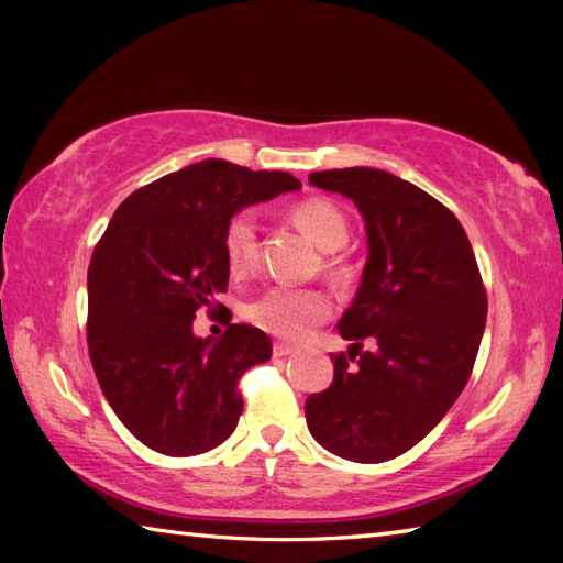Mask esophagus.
I'll list each match as a JSON object with an SVG mask.
<instances>
[{"instance_id": "esophagus-1", "label": "esophagus", "mask_w": 563, "mask_h": 563, "mask_svg": "<svg viewBox=\"0 0 563 563\" xmlns=\"http://www.w3.org/2000/svg\"><path fill=\"white\" fill-rule=\"evenodd\" d=\"M295 352L292 345H285V342H273V357H290Z\"/></svg>"}]
</instances>
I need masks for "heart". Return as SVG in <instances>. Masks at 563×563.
Returning a JSON list of instances; mask_svg holds the SVG:
<instances>
[{
  "mask_svg": "<svg viewBox=\"0 0 563 563\" xmlns=\"http://www.w3.org/2000/svg\"><path fill=\"white\" fill-rule=\"evenodd\" d=\"M290 221L316 243L328 251V273L338 283H347L355 275L352 263L335 255L350 238L347 216L338 203L312 196L290 208ZM225 265L233 275H247L258 265V225L251 211L235 213L223 231ZM332 316V300L318 288H268L243 305V318L255 328L283 340H302L320 322Z\"/></svg>",
  "mask_w": 563,
  "mask_h": 563,
  "instance_id": "heart-1",
  "label": "heart"
}]
</instances>
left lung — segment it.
<instances>
[{
	"label": "left lung",
	"instance_id": "1",
	"mask_svg": "<svg viewBox=\"0 0 563 563\" xmlns=\"http://www.w3.org/2000/svg\"><path fill=\"white\" fill-rule=\"evenodd\" d=\"M355 201L369 255L338 330L332 385L305 402L308 430L350 462L395 460L450 412L472 375L487 322V290L470 238L450 208L377 168L310 174ZM376 347L362 351L364 340Z\"/></svg>",
	"mask_w": 563,
	"mask_h": 563
}]
</instances>
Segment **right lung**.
<instances>
[{
  "mask_svg": "<svg viewBox=\"0 0 563 563\" xmlns=\"http://www.w3.org/2000/svg\"><path fill=\"white\" fill-rule=\"evenodd\" d=\"M295 188L300 180L283 170L208 158L133 190L93 247V373L126 430L154 452L194 456L233 434L238 379L271 360V338L238 322L221 340L196 338V310H213L228 288L223 231L233 213Z\"/></svg>",
  "mask_w": 563,
  "mask_h": 563,
  "instance_id": "add662e5",
  "label": "right lung"
}]
</instances>
